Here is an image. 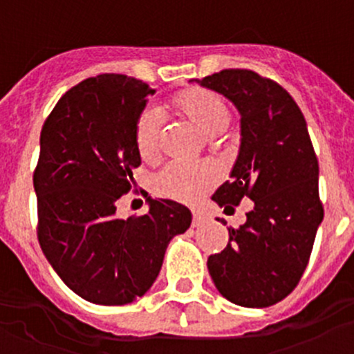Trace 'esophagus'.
I'll list each match as a JSON object with an SVG mask.
<instances>
[{
	"instance_id": "obj_1",
	"label": "esophagus",
	"mask_w": 354,
	"mask_h": 354,
	"mask_svg": "<svg viewBox=\"0 0 354 354\" xmlns=\"http://www.w3.org/2000/svg\"><path fill=\"white\" fill-rule=\"evenodd\" d=\"M203 221H205V214L200 212V210H194V212H192V226L198 227Z\"/></svg>"
}]
</instances>
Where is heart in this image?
Instances as JSON below:
<instances>
[{
    "instance_id": "heart-1",
    "label": "heart",
    "mask_w": 354,
    "mask_h": 354,
    "mask_svg": "<svg viewBox=\"0 0 354 354\" xmlns=\"http://www.w3.org/2000/svg\"><path fill=\"white\" fill-rule=\"evenodd\" d=\"M171 108L178 116L195 127L205 137H217L231 123V108L221 95L207 88H187L171 97ZM162 118L156 109H144L133 128L138 156L147 162L159 157ZM217 173L209 164H169L154 178L156 195L162 198L194 203L216 185Z\"/></svg>"
}]
</instances>
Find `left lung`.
Returning a JSON list of instances; mask_svg holds the SVG:
<instances>
[{
	"label": "left lung",
	"instance_id": "8db88e82",
	"mask_svg": "<svg viewBox=\"0 0 354 354\" xmlns=\"http://www.w3.org/2000/svg\"><path fill=\"white\" fill-rule=\"evenodd\" d=\"M197 82L241 114L240 156L212 200L226 214L253 200L246 223L227 227L226 248L207 260L209 274L231 303L266 308L286 298L308 266L324 219L319 160L301 109L277 82L240 68Z\"/></svg>",
	"mask_w": 354,
	"mask_h": 354
}]
</instances>
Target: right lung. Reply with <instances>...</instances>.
<instances>
[{
    "instance_id": "obj_1",
    "label": "right lung",
    "mask_w": 354,
    "mask_h": 354,
    "mask_svg": "<svg viewBox=\"0 0 354 354\" xmlns=\"http://www.w3.org/2000/svg\"><path fill=\"white\" fill-rule=\"evenodd\" d=\"M154 92L127 75L87 78L56 102L41 131L34 169L39 245L63 283L95 305L144 296L169 241L192 223L185 205L147 194L145 216H116L140 166L135 121Z\"/></svg>"
}]
</instances>
